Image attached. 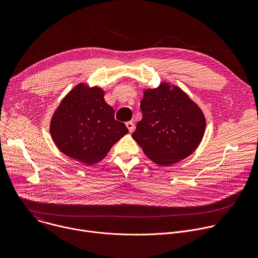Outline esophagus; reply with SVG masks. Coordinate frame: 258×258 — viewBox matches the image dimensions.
I'll list each match as a JSON object with an SVG mask.
<instances>
[{
	"label": "esophagus",
	"mask_w": 258,
	"mask_h": 258,
	"mask_svg": "<svg viewBox=\"0 0 258 258\" xmlns=\"http://www.w3.org/2000/svg\"><path fill=\"white\" fill-rule=\"evenodd\" d=\"M125 125H126V127L128 128L130 133H133V132H134V130H135V124H134L133 121H127V122L125 123Z\"/></svg>",
	"instance_id": "esophagus-1"
}]
</instances>
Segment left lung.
<instances>
[{
	"instance_id": "obj_1",
	"label": "left lung",
	"mask_w": 258,
	"mask_h": 258,
	"mask_svg": "<svg viewBox=\"0 0 258 258\" xmlns=\"http://www.w3.org/2000/svg\"><path fill=\"white\" fill-rule=\"evenodd\" d=\"M143 93V117L132 137L145 155L160 166L190 156L205 133L202 109L179 87L167 82Z\"/></svg>"
}]
</instances>
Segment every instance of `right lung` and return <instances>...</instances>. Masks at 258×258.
<instances>
[{
	"label": "right lung",
	"mask_w": 258,
	"mask_h": 258,
	"mask_svg": "<svg viewBox=\"0 0 258 258\" xmlns=\"http://www.w3.org/2000/svg\"><path fill=\"white\" fill-rule=\"evenodd\" d=\"M100 87L81 83L62 99L50 121V134L57 148L68 157L95 164L128 133L115 120L114 109L104 100Z\"/></svg>",
	"instance_id": "right-lung-1"
}]
</instances>
